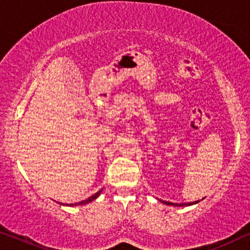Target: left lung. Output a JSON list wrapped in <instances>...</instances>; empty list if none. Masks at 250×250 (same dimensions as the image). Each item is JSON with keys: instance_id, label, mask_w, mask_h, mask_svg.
I'll list each match as a JSON object with an SVG mask.
<instances>
[{"instance_id": "1", "label": "left lung", "mask_w": 250, "mask_h": 250, "mask_svg": "<svg viewBox=\"0 0 250 250\" xmlns=\"http://www.w3.org/2000/svg\"><path fill=\"white\" fill-rule=\"evenodd\" d=\"M200 201V200H199ZM199 201H195V202H188V204H182V205H177V204H172V202H168V201H162V204H165V205H169V206H191V205H194V204H198Z\"/></svg>"}]
</instances>
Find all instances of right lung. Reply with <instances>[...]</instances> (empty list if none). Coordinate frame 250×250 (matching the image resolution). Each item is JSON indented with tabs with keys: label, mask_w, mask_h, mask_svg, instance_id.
<instances>
[{
	"label": "right lung",
	"mask_w": 250,
	"mask_h": 250,
	"mask_svg": "<svg viewBox=\"0 0 250 250\" xmlns=\"http://www.w3.org/2000/svg\"><path fill=\"white\" fill-rule=\"evenodd\" d=\"M102 189H103V188H102ZM102 189H101V191H98L97 193H95L94 195H91L90 198L86 199V200H83V201L76 202V204H69V205H66V206H80V205H85V204H89V202L94 201L96 198H98V197H99V194H101V193H102ZM61 204H62V202H61ZM62 205H64V204H62Z\"/></svg>",
	"instance_id": "add662e5"
}]
</instances>
